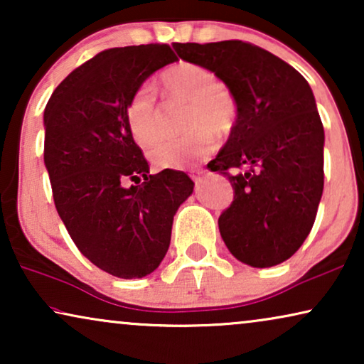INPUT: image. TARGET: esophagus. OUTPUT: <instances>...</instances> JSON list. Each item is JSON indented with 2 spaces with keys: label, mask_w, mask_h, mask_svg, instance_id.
I'll list each match as a JSON object with an SVG mask.
<instances>
[{
  "label": "esophagus",
  "mask_w": 364,
  "mask_h": 364,
  "mask_svg": "<svg viewBox=\"0 0 364 364\" xmlns=\"http://www.w3.org/2000/svg\"><path fill=\"white\" fill-rule=\"evenodd\" d=\"M191 177H192L193 182L198 183V182H202L203 178H205V172H203V171H196V172L191 173Z\"/></svg>",
  "instance_id": "1"
}]
</instances>
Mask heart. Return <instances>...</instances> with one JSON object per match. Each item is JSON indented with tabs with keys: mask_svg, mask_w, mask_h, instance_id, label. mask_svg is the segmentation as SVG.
<instances>
[{
	"mask_svg": "<svg viewBox=\"0 0 364 364\" xmlns=\"http://www.w3.org/2000/svg\"><path fill=\"white\" fill-rule=\"evenodd\" d=\"M168 97L188 102L181 137L164 139L149 151V159L161 168H182L205 157L215 147V136L230 132L237 117V102L230 91L217 84L215 74L192 63H181L162 76ZM126 121L132 137L149 147L159 137V107L151 86H141L126 107Z\"/></svg>",
	"mask_w": 364,
	"mask_h": 364,
	"instance_id": "heart-1",
	"label": "heart"
}]
</instances>
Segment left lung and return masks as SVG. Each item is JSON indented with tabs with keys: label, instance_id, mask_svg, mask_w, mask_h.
<instances>
[{
	"label": "left lung",
	"instance_id": "1",
	"mask_svg": "<svg viewBox=\"0 0 364 364\" xmlns=\"http://www.w3.org/2000/svg\"><path fill=\"white\" fill-rule=\"evenodd\" d=\"M172 46L183 61L215 74L237 102L230 136L207 166L235 191L218 217L223 242L245 265L288 260L310 233L323 193L325 131L310 84L250 43Z\"/></svg>",
	"mask_w": 364,
	"mask_h": 364
}]
</instances>
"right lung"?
Segmentation results:
<instances>
[{"label": "right lung", "mask_w": 364, "mask_h": 364, "mask_svg": "<svg viewBox=\"0 0 364 364\" xmlns=\"http://www.w3.org/2000/svg\"><path fill=\"white\" fill-rule=\"evenodd\" d=\"M176 61L168 44L107 49L74 69L44 109V166L59 217L89 262L126 280L161 265L173 215L193 192L186 172L149 173L126 121L132 94Z\"/></svg>", "instance_id": "add662e5"}]
</instances>
